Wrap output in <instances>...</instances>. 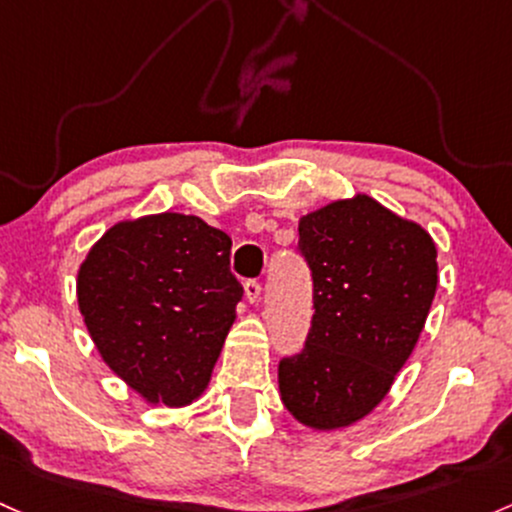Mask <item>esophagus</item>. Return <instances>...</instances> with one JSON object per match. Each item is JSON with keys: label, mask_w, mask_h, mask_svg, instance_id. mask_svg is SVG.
Listing matches in <instances>:
<instances>
[{"label": "esophagus", "mask_w": 512, "mask_h": 512, "mask_svg": "<svg viewBox=\"0 0 512 512\" xmlns=\"http://www.w3.org/2000/svg\"><path fill=\"white\" fill-rule=\"evenodd\" d=\"M245 296H247V301H250V303L260 301L262 284L257 282V279H247V282H245Z\"/></svg>", "instance_id": "obj_1"}]
</instances>
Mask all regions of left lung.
I'll return each mask as SVG.
<instances>
[{"label":"left lung","instance_id":"1","mask_svg":"<svg viewBox=\"0 0 512 512\" xmlns=\"http://www.w3.org/2000/svg\"><path fill=\"white\" fill-rule=\"evenodd\" d=\"M313 277L306 345L279 362L286 411L313 430H340L384 401L423 333L437 291L430 233L367 194L299 221Z\"/></svg>","mask_w":512,"mask_h":512}]
</instances>
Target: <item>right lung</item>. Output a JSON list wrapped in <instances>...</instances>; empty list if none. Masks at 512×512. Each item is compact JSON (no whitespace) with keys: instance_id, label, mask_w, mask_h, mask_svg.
Returning <instances> with one entry per match:
<instances>
[{"instance_id":"right-lung-1","label":"right lung","mask_w":512,"mask_h":512,"mask_svg":"<svg viewBox=\"0 0 512 512\" xmlns=\"http://www.w3.org/2000/svg\"><path fill=\"white\" fill-rule=\"evenodd\" d=\"M230 238L199 216L111 226L77 272V303L101 359L148 403L182 408L209 386L243 286Z\"/></svg>"}]
</instances>
